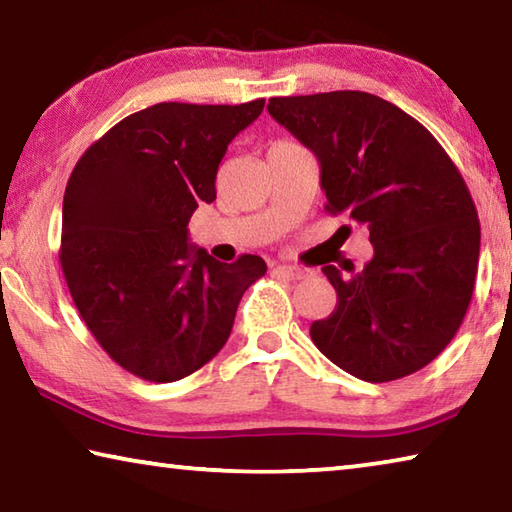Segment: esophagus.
<instances>
[{
  "mask_svg": "<svg viewBox=\"0 0 512 512\" xmlns=\"http://www.w3.org/2000/svg\"><path fill=\"white\" fill-rule=\"evenodd\" d=\"M275 275L280 277H287V280H302V277H307V271H302L298 266H289V264H277L273 268Z\"/></svg>",
  "mask_w": 512,
  "mask_h": 512,
  "instance_id": "esophagus-1",
  "label": "esophagus"
}]
</instances>
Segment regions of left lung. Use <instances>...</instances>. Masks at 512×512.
Instances as JSON below:
<instances>
[{
    "mask_svg": "<svg viewBox=\"0 0 512 512\" xmlns=\"http://www.w3.org/2000/svg\"><path fill=\"white\" fill-rule=\"evenodd\" d=\"M271 117L320 162L329 214L366 225L375 257L336 289L311 341L372 384L418 372L443 352L470 307L481 225L461 171L418 119L368 92L268 99Z\"/></svg>",
    "mask_w": 512,
    "mask_h": 512,
    "instance_id": "1",
    "label": "left lung"
}]
</instances>
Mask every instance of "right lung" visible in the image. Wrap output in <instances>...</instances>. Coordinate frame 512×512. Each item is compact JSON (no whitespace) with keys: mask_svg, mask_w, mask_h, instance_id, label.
Masks as SVG:
<instances>
[{"mask_svg":"<svg viewBox=\"0 0 512 512\" xmlns=\"http://www.w3.org/2000/svg\"><path fill=\"white\" fill-rule=\"evenodd\" d=\"M262 110L264 99L155 103L99 137L67 180V289L97 343L135 377L169 384L203 368L266 273L257 255L223 264L187 244L194 210L216 198L228 144Z\"/></svg>","mask_w":512,"mask_h":512,"instance_id":"obj_1","label":"right lung"}]
</instances>
